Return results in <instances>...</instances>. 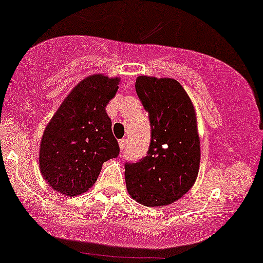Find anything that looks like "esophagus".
I'll use <instances>...</instances> for the list:
<instances>
[{
	"label": "esophagus",
	"mask_w": 263,
	"mask_h": 263,
	"mask_svg": "<svg viewBox=\"0 0 263 263\" xmlns=\"http://www.w3.org/2000/svg\"><path fill=\"white\" fill-rule=\"evenodd\" d=\"M127 143H128V140H127V139H122V140L119 141V144H120V149H121V151L123 152L124 149H126Z\"/></svg>",
	"instance_id": "esophagus-1"
}]
</instances>
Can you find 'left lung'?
Wrapping results in <instances>:
<instances>
[{
    "mask_svg": "<svg viewBox=\"0 0 263 263\" xmlns=\"http://www.w3.org/2000/svg\"><path fill=\"white\" fill-rule=\"evenodd\" d=\"M135 88L148 112L152 140L143 159L124 164V177L137 202L161 207L182 197L196 180L200 165L196 115L176 80L139 76Z\"/></svg>",
    "mask_w": 263,
    "mask_h": 263,
    "instance_id": "1",
    "label": "left lung"
}]
</instances>
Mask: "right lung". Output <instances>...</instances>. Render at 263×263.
<instances>
[{"instance_id": "obj_1", "label": "right lung", "mask_w": 263, "mask_h": 263, "mask_svg": "<svg viewBox=\"0 0 263 263\" xmlns=\"http://www.w3.org/2000/svg\"><path fill=\"white\" fill-rule=\"evenodd\" d=\"M119 79L92 75L71 90L43 133L40 169L55 191L68 196L87 192L103 162L120 154L106 107Z\"/></svg>"}]
</instances>
